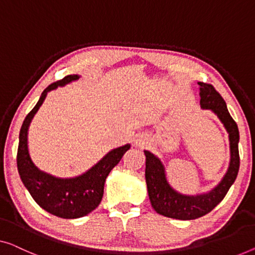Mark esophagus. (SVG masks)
I'll return each mask as SVG.
<instances>
[{
	"mask_svg": "<svg viewBox=\"0 0 255 255\" xmlns=\"http://www.w3.org/2000/svg\"><path fill=\"white\" fill-rule=\"evenodd\" d=\"M136 143H138V145H143V142H138V141H136Z\"/></svg>",
	"mask_w": 255,
	"mask_h": 255,
	"instance_id": "34e87169",
	"label": "esophagus"
}]
</instances>
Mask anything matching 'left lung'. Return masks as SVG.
I'll use <instances>...</instances> for the list:
<instances>
[{
  "label": "left lung",
  "instance_id": "1",
  "mask_svg": "<svg viewBox=\"0 0 255 255\" xmlns=\"http://www.w3.org/2000/svg\"><path fill=\"white\" fill-rule=\"evenodd\" d=\"M200 86V106L216 114L230 140V164L219 185L206 194L184 195L169 185L162 162L148 150L146 155V184L148 197L155 212L160 215L176 220H195L208 214L226 197L229 189L236 180L239 170V131L234 119L228 112L227 103L213 85L198 83Z\"/></svg>",
  "mask_w": 255,
  "mask_h": 255
}]
</instances>
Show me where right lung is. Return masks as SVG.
Segmentation results:
<instances>
[{
	"instance_id": "right-lung-1",
	"label": "right lung",
	"mask_w": 255,
	"mask_h": 255,
	"mask_svg": "<svg viewBox=\"0 0 255 255\" xmlns=\"http://www.w3.org/2000/svg\"><path fill=\"white\" fill-rule=\"evenodd\" d=\"M77 79H79L78 75L66 76L62 80L50 84L42 92L38 103L27 114L21 125L17 152L18 172L29 194L40 207L62 219L83 217L100 205L107 176L121 161L125 152L130 149L128 143L110 150L94 167L75 178H56L35 167L29 157L27 147L29 123L42 105L48 92Z\"/></svg>"
}]
</instances>
